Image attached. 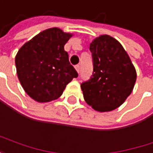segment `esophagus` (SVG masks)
<instances>
[{
  "mask_svg": "<svg viewBox=\"0 0 153 153\" xmlns=\"http://www.w3.org/2000/svg\"><path fill=\"white\" fill-rule=\"evenodd\" d=\"M75 68L77 71V73H79V71H80V66L79 65H76V66H75Z\"/></svg>",
  "mask_w": 153,
  "mask_h": 153,
  "instance_id": "esophagus-1",
  "label": "esophagus"
}]
</instances>
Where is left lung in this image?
I'll list each match as a JSON object with an SVG mask.
<instances>
[{"label": "left lung", "mask_w": 153, "mask_h": 153, "mask_svg": "<svg viewBox=\"0 0 153 153\" xmlns=\"http://www.w3.org/2000/svg\"><path fill=\"white\" fill-rule=\"evenodd\" d=\"M94 71L81 84L85 101L98 112H110L126 100L136 81V70L121 43L101 35L90 43Z\"/></svg>", "instance_id": "8db88e82"}]
</instances>
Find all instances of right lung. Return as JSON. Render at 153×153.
I'll return each instance as SVG.
<instances>
[{
	"label": "right lung",
	"instance_id": "obj_1",
	"mask_svg": "<svg viewBox=\"0 0 153 153\" xmlns=\"http://www.w3.org/2000/svg\"><path fill=\"white\" fill-rule=\"evenodd\" d=\"M72 37L59 28L45 30L26 42L15 56L18 78L39 103L58 99L78 74L68 60L65 44Z\"/></svg>",
	"mask_w": 153,
	"mask_h": 153
}]
</instances>
